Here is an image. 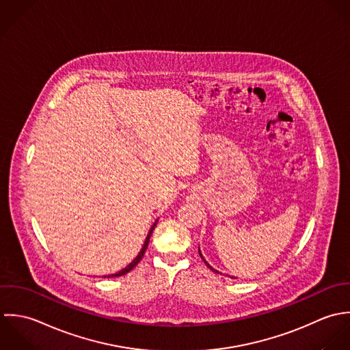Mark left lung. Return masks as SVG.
<instances>
[{"instance_id": "8db88e82", "label": "left lung", "mask_w": 350, "mask_h": 350, "mask_svg": "<svg viewBox=\"0 0 350 350\" xmlns=\"http://www.w3.org/2000/svg\"><path fill=\"white\" fill-rule=\"evenodd\" d=\"M199 254H200V257L203 258V256H202V253H200V249H199ZM203 260H204V258H203ZM204 262H206V261H204ZM206 264H207V262H206ZM207 265H208V264H207ZM208 267H210V265H208ZM211 269H212V268H211ZM212 271H213V272H216V273H219V272H217V271H215V269H212Z\"/></svg>"}]
</instances>
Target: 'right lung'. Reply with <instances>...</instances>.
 Wrapping results in <instances>:
<instances>
[{"mask_svg": "<svg viewBox=\"0 0 350 350\" xmlns=\"http://www.w3.org/2000/svg\"><path fill=\"white\" fill-rule=\"evenodd\" d=\"M155 224L157 223H154L152 224V227H151V230L148 231V234H147V238H146V241H144V245H143V247H142V250H140L139 254H138V257L129 265V267H126L124 269H122L120 272H118V273H115V275H109L108 278H118V276H123V275H126V273H129L131 269H134L137 265H138V262H139L140 260H142V257H143V254H144V252H146V249H147V246H148V241H150V237H151V232H152V230H154V227H155Z\"/></svg>", "mask_w": 350, "mask_h": 350, "instance_id": "obj_1", "label": "right lung"}]
</instances>
